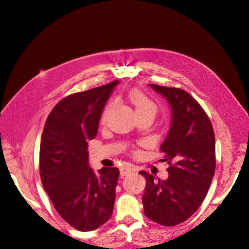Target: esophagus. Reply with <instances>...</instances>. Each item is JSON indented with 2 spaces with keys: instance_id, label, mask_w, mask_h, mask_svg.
Listing matches in <instances>:
<instances>
[{
  "instance_id": "34e87169",
  "label": "esophagus",
  "mask_w": 249,
  "mask_h": 249,
  "mask_svg": "<svg viewBox=\"0 0 249 249\" xmlns=\"http://www.w3.org/2000/svg\"><path fill=\"white\" fill-rule=\"evenodd\" d=\"M134 170H135L134 166H132V165H129V164H125L122 168H120V176H122V178H124V176L127 175V173H130Z\"/></svg>"
}]
</instances>
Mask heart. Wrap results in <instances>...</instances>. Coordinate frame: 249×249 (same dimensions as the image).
Segmentation results:
<instances>
[{"instance_id":"1","label":"heart","mask_w":249,"mask_h":249,"mask_svg":"<svg viewBox=\"0 0 249 249\" xmlns=\"http://www.w3.org/2000/svg\"><path fill=\"white\" fill-rule=\"evenodd\" d=\"M129 100L133 104V106L135 107V111H136L137 114L139 113H144V112H149L153 113L155 115L157 112V106L156 104L149 99L148 96H146L144 93L138 89H133L132 91L129 93ZM113 106V104H109L108 106L104 109L101 120L104 123L105 120L107 119V116L109 114V112Z\"/></svg>"}]
</instances>
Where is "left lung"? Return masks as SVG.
Here are the masks:
<instances>
[{
    "label": "left lung",
    "instance_id": "1",
    "mask_svg": "<svg viewBox=\"0 0 249 249\" xmlns=\"http://www.w3.org/2000/svg\"><path fill=\"white\" fill-rule=\"evenodd\" d=\"M171 107V124L160 149L167 162L166 179L146 171L142 196L144 214L164 227L187 220L205 199L215 173V135L200 105L185 90L149 84Z\"/></svg>",
    "mask_w": 249,
    "mask_h": 249
}]
</instances>
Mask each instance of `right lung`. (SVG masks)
I'll list each match as a JSON object with an SVG mask.
<instances>
[{
	"mask_svg": "<svg viewBox=\"0 0 249 249\" xmlns=\"http://www.w3.org/2000/svg\"><path fill=\"white\" fill-rule=\"evenodd\" d=\"M118 81L72 93L52 110L43 127L40 178L59 215L81 231L96 230L112 215L119 177L116 167L94 172L88 163V141L97 127Z\"/></svg>",
	"mask_w": 249,
	"mask_h": 249,
	"instance_id": "1",
	"label": "right lung"
}]
</instances>
